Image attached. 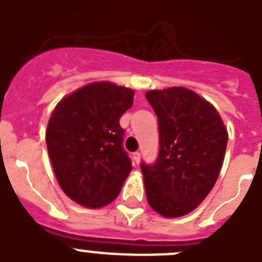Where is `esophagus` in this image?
<instances>
[{"mask_svg":"<svg viewBox=\"0 0 262 262\" xmlns=\"http://www.w3.org/2000/svg\"><path fill=\"white\" fill-rule=\"evenodd\" d=\"M133 159L136 164L140 163V152H134L133 154Z\"/></svg>","mask_w":262,"mask_h":262,"instance_id":"1","label":"esophagus"}]
</instances>
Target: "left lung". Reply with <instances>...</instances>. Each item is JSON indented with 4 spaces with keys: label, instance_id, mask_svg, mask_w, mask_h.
Listing matches in <instances>:
<instances>
[{
    "label": "left lung",
    "instance_id": "1",
    "mask_svg": "<svg viewBox=\"0 0 262 262\" xmlns=\"http://www.w3.org/2000/svg\"><path fill=\"white\" fill-rule=\"evenodd\" d=\"M145 98L159 119L154 164L142 163L147 201L166 217L193 211L214 187L228 134L216 108L193 90H151Z\"/></svg>",
    "mask_w": 262,
    "mask_h": 262
}]
</instances>
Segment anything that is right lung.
Masks as SVG:
<instances>
[{
  "mask_svg": "<svg viewBox=\"0 0 262 262\" xmlns=\"http://www.w3.org/2000/svg\"><path fill=\"white\" fill-rule=\"evenodd\" d=\"M134 90L107 81L85 85L51 114L46 142L53 172L67 195L90 209L115 200L131 172L119 119Z\"/></svg>",
  "mask_w": 262,
  "mask_h": 262,
  "instance_id": "obj_1",
  "label": "right lung"
}]
</instances>
